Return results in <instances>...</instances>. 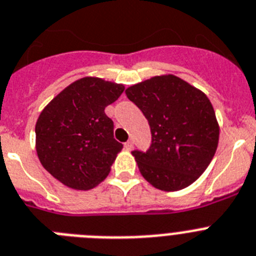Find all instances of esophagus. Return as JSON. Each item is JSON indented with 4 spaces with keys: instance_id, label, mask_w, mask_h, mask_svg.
Listing matches in <instances>:
<instances>
[{
    "instance_id": "obj_1",
    "label": "esophagus",
    "mask_w": 256,
    "mask_h": 256,
    "mask_svg": "<svg viewBox=\"0 0 256 256\" xmlns=\"http://www.w3.org/2000/svg\"><path fill=\"white\" fill-rule=\"evenodd\" d=\"M124 148H126V150H132L133 149V141H132V140L126 141V142L124 144Z\"/></svg>"
}]
</instances>
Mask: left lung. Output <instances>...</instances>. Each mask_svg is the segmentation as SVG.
<instances>
[{"instance_id": "8db88e82", "label": "left lung", "mask_w": 256, "mask_h": 256, "mask_svg": "<svg viewBox=\"0 0 256 256\" xmlns=\"http://www.w3.org/2000/svg\"><path fill=\"white\" fill-rule=\"evenodd\" d=\"M142 111L152 130L146 152H132L138 170L152 186L176 192L204 172L219 142V124L204 93L174 75L155 78L126 90Z\"/></svg>"}]
</instances>
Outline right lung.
Masks as SVG:
<instances>
[{
  "mask_svg": "<svg viewBox=\"0 0 256 256\" xmlns=\"http://www.w3.org/2000/svg\"><path fill=\"white\" fill-rule=\"evenodd\" d=\"M123 92L122 84L82 78L40 114L37 155L42 167L66 186L89 190L108 174L123 145L114 138V122L104 108Z\"/></svg>",
  "mask_w": 256,
  "mask_h": 256,
  "instance_id": "right-lung-1",
  "label": "right lung"
}]
</instances>
